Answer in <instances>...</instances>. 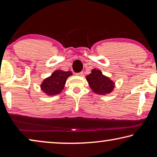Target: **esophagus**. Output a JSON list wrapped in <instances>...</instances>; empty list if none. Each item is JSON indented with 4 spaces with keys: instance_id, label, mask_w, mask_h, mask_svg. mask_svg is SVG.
Segmentation results:
<instances>
[{
    "instance_id": "34e87169",
    "label": "esophagus",
    "mask_w": 157,
    "mask_h": 157,
    "mask_svg": "<svg viewBox=\"0 0 157 157\" xmlns=\"http://www.w3.org/2000/svg\"><path fill=\"white\" fill-rule=\"evenodd\" d=\"M83 71H81V72H79V73H76V75H77V76H81L82 75H83Z\"/></svg>"
}]
</instances>
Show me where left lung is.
<instances>
[{
    "label": "left lung",
    "mask_w": 157,
    "mask_h": 157,
    "mask_svg": "<svg viewBox=\"0 0 157 157\" xmlns=\"http://www.w3.org/2000/svg\"><path fill=\"white\" fill-rule=\"evenodd\" d=\"M91 89L97 94H106L112 91L114 83L108 77L104 76L98 70H92V73L86 76Z\"/></svg>",
    "instance_id": "8db88e82"
}]
</instances>
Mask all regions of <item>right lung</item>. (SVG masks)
<instances>
[{
  "instance_id": "add662e5",
  "label": "right lung",
  "mask_w": 157,
  "mask_h": 157,
  "mask_svg": "<svg viewBox=\"0 0 157 157\" xmlns=\"http://www.w3.org/2000/svg\"><path fill=\"white\" fill-rule=\"evenodd\" d=\"M71 71L57 70L44 80L41 84V90L48 95L58 94L61 92L68 76H71Z\"/></svg>"
}]
</instances>
